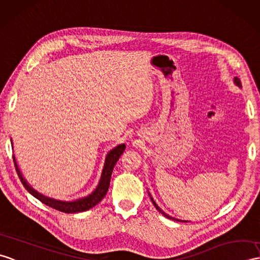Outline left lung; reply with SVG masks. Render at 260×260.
I'll list each match as a JSON object with an SVG mask.
<instances>
[{
    "label": "left lung",
    "instance_id": "8db88e82",
    "mask_svg": "<svg viewBox=\"0 0 260 260\" xmlns=\"http://www.w3.org/2000/svg\"><path fill=\"white\" fill-rule=\"evenodd\" d=\"M234 82H235V84H236V85H237V86L241 87V83H240V81H239V78H238V77H235V78H234ZM149 196H150V194H149ZM150 199H152V203L154 204V206L156 207V209H157V210H158V212H159V213H160L161 215H164L165 217H167V218H168V219H175V218H173V217H171L170 215H167L166 213H164V212H162V210H161V209H160V208H159V207L157 206V204H156V203L154 202V199H153L152 197H150ZM176 220H178V219H176ZM179 221H182V220H179Z\"/></svg>",
    "mask_w": 260,
    "mask_h": 260
}]
</instances>
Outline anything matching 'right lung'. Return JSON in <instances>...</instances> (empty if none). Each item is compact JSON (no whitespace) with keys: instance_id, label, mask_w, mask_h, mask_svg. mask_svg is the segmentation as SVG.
Masks as SVG:
<instances>
[{"instance_id":"obj_1","label":"right lung","mask_w":260,"mask_h":260,"mask_svg":"<svg viewBox=\"0 0 260 260\" xmlns=\"http://www.w3.org/2000/svg\"><path fill=\"white\" fill-rule=\"evenodd\" d=\"M11 143H12V141H11ZM12 145H13V143H12ZM125 147H126L125 144H120L115 148H113L111 152L107 154L106 158H105L104 167H103L100 183L92 194H89L86 197H82L80 199H76V201H73V202L56 201V199H53V198L46 197L44 195L40 194L39 191L33 189L32 187L27 184L25 178L23 177L20 168H19V166H17V161L15 159L14 155H13V160H14V166H15L16 173H17V175H19L23 186L25 187V189L29 192V194L33 195L35 198H38L40 202L47 205V206H50L56 210H59V212L66 213V214H73V213L85 212V210L90 209L92 207H94L95 205H98L102 201V199L105 197L106 192L108 190V187H110L111 176H112V173L114 170V166H115L118 158L120 157V155L123 154V152L125 150Z\"/></svg>"}]
</instances>
